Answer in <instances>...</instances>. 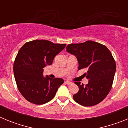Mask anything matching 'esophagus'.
Returning a JSON list of instances; mask_svg holds the SVG:
<instances>
[{"label": "esophagus", "instance_id": "34e87169", "mask_svg": "<svg viewBox=\"0 0 128 128\" xmlns=\"http://www.w3.org/2000/svg\"><path fill=\"white\" fill-rule=\"evenodd\" d=\"M65 84H71L72 83V82H70V81H66L65 82Z\"/></svg>", "mask_w": 128, "mask_h": 128}]
</instances>
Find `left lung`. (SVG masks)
Segmentation results:
<instances>
[{
    "instance_id": "8db88e82",
    "label": "left lung",
    "mask_w": 128,
    "mask_h": 128,
    "mask_svg": "<svg viewBox=\"0 0 128 128\" xmlns=\"http://www.w3.org/2000/svg\"><path fill=\"white\" fill-rule=\"evenodd\" d=\"M66 49L77 57L78 69L86 68L84 76L88 80L86 85L75 82L80 90L73 96V99L84 106L98 104L108 96L112 87L116 70L112 54L105 46L91 40L68 44Z\"/></svg>"
}]
</instances>
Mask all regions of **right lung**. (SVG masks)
<instances>
[{"label":"right lung","instance_id":"add662e5","mask_svg":"<svg viewBox=\"0 0 128 128\" xmlns=\"http://www.w3.org/2000/svg\"><path fill=\"white\" fill-rule=\"evenodd\" d=\"M65 46V44L35 40L20 48L13 64L14 79L19 92L29 102L43 104L54 98L64 81L62 78H44L43 68L51 65Z\"/></svg>","mask_w":128,"mask_h":128}]
</instances>
